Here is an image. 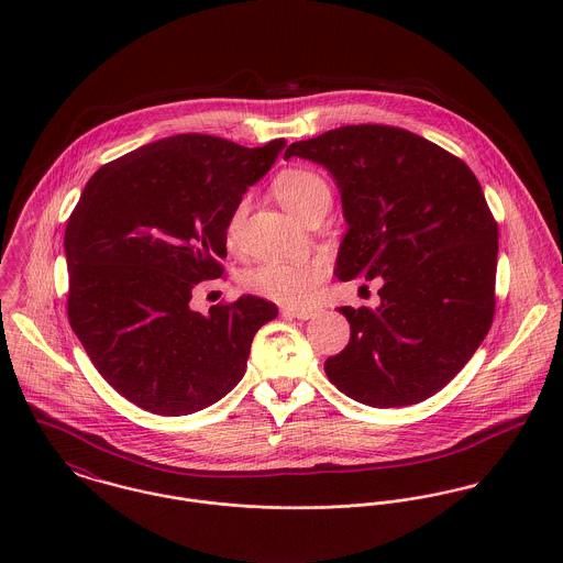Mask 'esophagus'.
Segmentation results:
<instances>
[{
  "label": "esophagus",
  "instance_id": "esophagus-1",
  "mask_svg": "<svg viewBox=\"0 0 563 563\" xmlns=\"http://www.w3.org/2000/svg\"><path fill=\"white\" fill-rule=\"evenodd\" d=\"M282 314L299 319V321H310V319L317 317V310H312V308H284Z\"/></svg>",
  "mask_w": 563,
  "mask_h": 563
}]
</instances>
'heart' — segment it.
<instances>
[{
    "mask_svg": "<svg viewBox=\"0 0 563 563\" xmlns=\"http://www.w3.org/2000/svg\"><path fill=\"white\" fill-rule=\"evenodd\" d=\"M273 192L279 203L301 221L319 206L331 203V188L321 173L306 166L282 170L273 179ZM246 214V199H241L228 223L225 242L236 246L241 239L242 221ZM329 273L327 260H301V262H264L244 275V286L253 295L284 303V306H308L317 299L324 277Z\"/></svg>",
    "mask_w": 563,
    "mask_h": 563,
    "instance_id": "heart-1",
    "label": "heart"
}]
</instances>
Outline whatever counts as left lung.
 Returning a JSON list of instances; mask_svg holds the SVG:
<instances>
[{
  "label": "left lung",
  "mask_w": 563,
  "mask_h": 563,
  "mask_svg": "<svg viewBox=\"0 0 563 563\" xmlns=\"http://www.w3.org/2000/svg\"><path fill=\"white\" fill-rule=\"evenodd\" d=\"M322 164L349 225L335 277H384L379 308H338L351 324L329 382L371 407L442 390L494 319L498 228L466 162L390 125H344L292 143L284 158Z\"/></svg>",
  "instance_id": "left-lung-1"
}]
</instances>
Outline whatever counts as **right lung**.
Returning a JSON list of instances; mask_svg holds the SVG:
<instances>
[{
    "instance_id": "right-lung-1",
    "label": "right lung",
    "mask_w": 563,
    "mask_h": 563,
    "mask_svg": "<svg viewBox=\"0 0 563 563\" xmlns=\"http://www.w3.org/2000/svg\"><path fill=\"white\" fill-rule=\"evenodd\" d=\"M284 147L177 134L103 164L84 186L65 232L67 314L128 401L186 416L241 382L253 335L277 306L244 295L201 314L190 299L199 282L223 275L225 223Z\"/></svg>"
}]
</instances>
